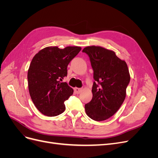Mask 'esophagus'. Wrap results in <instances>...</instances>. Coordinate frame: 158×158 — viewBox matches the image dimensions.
Returning <instances> with one entry per match:
<instances>
[{
    "mask_svg": "<svg viewBox=\"0 0 158 158\" xmlns=\"http://www.w3.org/2000/svg\"><path fill=\"white\" fill-rule=\"evenodd\" d=\"M82 88H74V90L75 93L77 94H80L81 92H82Z\"/></svg>",
    "mask_w": 158,
    "mask_h": 158,
    "instance_id": "1",
    "label": "esophagus"
}]
</instances>
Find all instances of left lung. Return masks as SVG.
Wrapping results in <instances>:
<instances>
[{"label":"left lung","instance_id":"left-lung-1","mask_svg":"<svg viewBox=\"0 0 158 158\" xmlns=\"http://www.w3.org/2000/svg\"><path fill=\"white\" fill-rule=\"evenodd\" d=\"M82 52L89 57L94 70L93 97L85 105L87 115L94 121H105L121 107L126 97L131 76L126 62L113 51L88 46Z\"/></svg>","mask_w":158,"mask_h":158}]
</instances>
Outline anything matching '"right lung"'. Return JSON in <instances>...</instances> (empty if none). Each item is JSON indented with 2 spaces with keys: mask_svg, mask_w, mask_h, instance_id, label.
Returning a JSON list of instances; mask_svg holds the SVG:
<instances>
[{
  "mask_svg": "<svg viewBox=\"0 0 158 158\" xmlns=\"http://www.w3.org/2000/svg\"><path fill=\"white\" fill-rule=\"evenodd\" d=\"M81 47L69 46L64 49L47 47L33 56L27 72L28 88L36 108L48 117H55L65 110L64 102L73 94L66 82L67 66L78 54Z\"/></svg>",
  "mask_w": 158,
  "mask_h": 158,
  "instance_id": "add662e5",
  "label": "right lung"
}]
</instances>
